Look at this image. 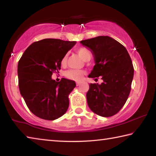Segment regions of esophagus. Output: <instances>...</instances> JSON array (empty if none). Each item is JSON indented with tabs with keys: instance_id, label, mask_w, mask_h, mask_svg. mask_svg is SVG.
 Returning <instances> with one entry per match:
<instances>
[{
	"instance_id": "1",
	"label": "esophagus",
	"mask_w": 156,
	"mask_h": 156,
	"mask_svg": "<svg viewBox=\"0 0 156 156\" xmlns=\"http://www.w3.org/2000/svg\"><path fill=\"white\" fill-rule=\"evenodd\" d=\"M79 84H80V83H78V82H76V85H77V86H78V85H79Z\"/></svg>"
}]
</instances>
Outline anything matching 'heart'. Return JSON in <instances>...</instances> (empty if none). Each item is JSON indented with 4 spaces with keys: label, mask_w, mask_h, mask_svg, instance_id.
<instances>
[{
    "label": "heart",
    "mask_w": 156,
    "mask_h": 156,
    "mask_svg": "<svg viewBox=\"0 0 156 156\" xmlns=\"http://www.w3.org/2000/svg\"><path fill=\"white\" fill-rule=\"evenodd\" d=\"M77 53L81 56L82 58L85 61H88L91 58V53L89 50L86 47H80L77 49ZM67 54H65L62 57L61 60V65L65 66L67 64ZM85 73V72L83 70H76V69H69L66 71L65 73V76L70 80H80L83 78V76Z\"/></svg>",
    "instance_id": "heart-1"
}]
</instances>
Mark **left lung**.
I'll return each mask as SVG.
<instances>
[{
	"label": "left lung",
	"mask_w": 156,
	"mask_h": 156,
	"mask_svg": "<svg viewBox=\"0 0 156 156\" xmlns=\"http://www.w3.org/2000/svg\"><path fill=\"white\" fill-rule=\"evenodd\" d=\"M93 52L94 67L88 77L103 80L90 84L87 93L92 112L102 117H111L120 112L131 89L134 69L127 50L109 36H98L80 41Z\"/></svg>",
	"instance_id": "left-lung-1"
}]
</instances>
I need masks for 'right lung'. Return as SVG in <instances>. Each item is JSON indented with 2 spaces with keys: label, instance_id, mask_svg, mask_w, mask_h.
<instances>
[{
  "label": "right lung",
  "instance_id": "add662e5",
  "mask_svg": "<svg viewBox=\"0 0 156 156\" xmlns=\"http://www.w3.org/2000/svg\"><path fill=\"white\" fill-rule=\"evenodd\" d=\"M75 41L45 38L34 42L18 61V86L20 94L37 117L54 120L64 115L69 107V95L74 81L51 79L61 67V60L76 44Z\"/></svg>",
  "mask_w": 156,
  "mask_h": 156
}]
</instances>
